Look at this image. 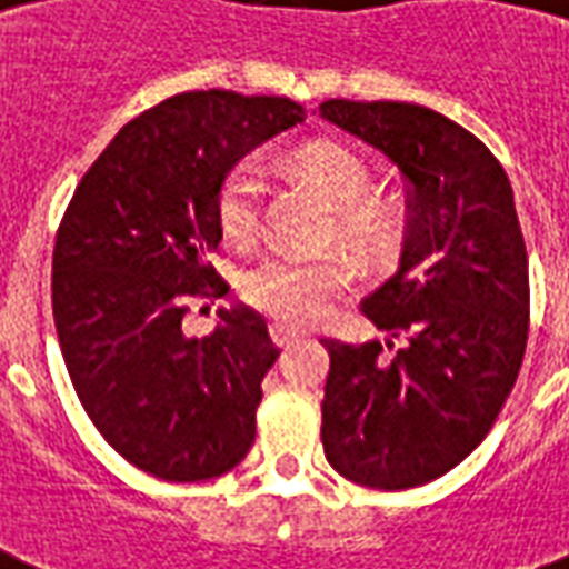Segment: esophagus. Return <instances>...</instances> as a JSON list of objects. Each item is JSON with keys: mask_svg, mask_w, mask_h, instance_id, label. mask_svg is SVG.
I'll use <instances>...</instances> for the list:
<instances>
[{"mask_svg": "<svg viewBox=\"0 0 569 569\" xmlns=\"http://www.w3.org/2000/svg\"><path fill=\"white\" fill-rule=\"evenodd\" d=\"M298 338H305V331L286 326V322H273L271 326V340L277 343V347H289V343H296Z\"/></svg>", "mask_w": 569, "mask_h": 569, "instance_id": "34e87169", "label": "esophagus"}]
</instances>
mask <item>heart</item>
Segmentation results:
<instances>
[{
    "instance_id": "heart-1",
    "label": "heart",
    "mask_w": 569,
    "mask_h": 569,
    "mask_svg": "<svg viewBox=\"0 0 569 569\" xmlns=\"http://www.w3.org/2000/svg\"><path fill=\"white\" fill-rule=\"evenodd\" d=\"M289 171L331 208L326 241H338L368 271H386L401 259L413 208L401 192H377L373 168L361 153L338 141H313L292 153ZM262 178L238 168L222 180L217 196V222L222 238L238 247L256 241L262 229ZM352 264L343 252L322 256H264L243 273L247 305L283 322H310L343 292Z\"/></svg>"
}]
</instances>
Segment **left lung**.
I'll use <instances>...</instances> for the list:
<instances>
[{
    "label": "left lung",
    "mask_w": 569,
    "mask_h": 569,
    "mask_svg": "<svg viewBox=\"0 0 569 569\" xmlns=\"http://www.w3.org/2000/svg\"><path fill=\"white\" fill-rule=\"evenodd\" d=\"M319 113L389 156L410 183L401 264L361 301L380 340L328 349L322 449L382 491L443 477L477 449L528 343V250L503 166L477 134L407 102L328 99ZM391 339H403L391 360Z\"/></svg>",
    "instance_id": "8db88e82"
}]
</instances>
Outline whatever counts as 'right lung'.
I'll return each mask as SVG.
<instances>
[{
	"label": "right lung",
	"instance_id": "add662e5",
	"mask_svg": "<svg viewBox=\"0 0 569 569\" xmlns=\"http://www.w3.org/2000/svg\"><path fill=\"white\" fill-rule=\"evenodd\" d=\"M305 123L280 96L180 92L126 123L90 166L53 247V322L71 386L99 435L144 473L201 482L250 452L262 380L280 356L250 307L183 331L192 298L229 283L217 196L231 168Z\"/></svg>",
	"mask_w": 569,
	"mask_h": 569
}]
</instances>
